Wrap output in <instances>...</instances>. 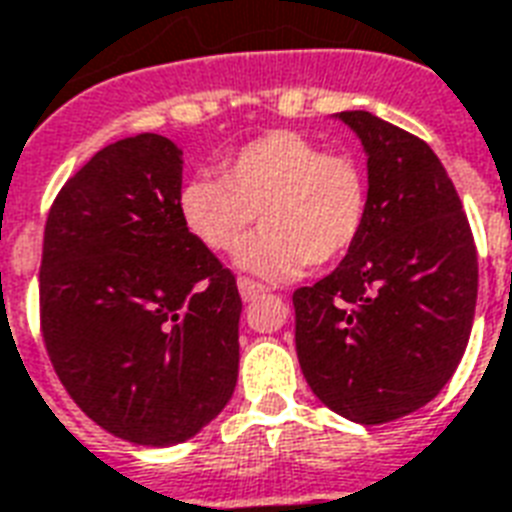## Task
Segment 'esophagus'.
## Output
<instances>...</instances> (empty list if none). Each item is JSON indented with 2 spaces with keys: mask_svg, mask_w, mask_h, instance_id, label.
Here are the masks:
<instances>
[{
  "mask_svg": "<svg viewBox=\"0 0 512 512\" xmlns=\"http://www.w3.org/2000/svg\"><path fill=\"white\" fill-rule=\"evenodd\" d=\"M265 287L263 284H257V282H252V279H239V295H241V300H255V298H260V295H265Z\"/></svg>",
  "mask_w": 512,
  "mask_h": 512,
  "instance_id": "34e87169",
  "label": "esophagus"
}]
</instances>
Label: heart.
Masks as SVG:
<instances>
[{
    "instance_id": "1",
    "label": "heart",
    "mask_w": 512,
    "mask_h": 512,
    "mask_svg": "<svg viewBox=\"0 0 512 512\" xmlns=\"http://www.w3.org/2000/svg\"><path fill=\"white\" fill-rule=\"evenodd\" d=\"M190 177L177 193L185 230L214 255H230L260 279L287 282L311 265L341 260L368 220L365 171L349 152H327L298 131H268Z\"/></svg>"
}]
</instances>
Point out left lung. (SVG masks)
I'll list each match as a JSON object with an SVG mask.
<instances>
[{"label": "left lung", "mask_w": 512, "mask_h": 512, "mask_svg": "<svg viewBox=\"0 0 512 512\" xmlns=\"http://www.w3.org/2000/svg\"><path fill=\"white\" fill-rule=\"evenodd\" d=\"M368 155V220L341 265L295 303L311 392L357 424L403 419L454 376L473 330L478 255L438 155L365 109L338 112Z\"/></svg>", "instance_id": "obj_1"}]
</instances>
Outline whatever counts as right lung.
<instances>
[{
	"label": "right lung",
	"mask_w": 512,
	"mask_h": 512,
	"mask_svg": "<svg viewBox=\"0 0 512 512\" xmlns=\"http://www.w3.org/2000/svg\"><path fill=\"white\" fill-rule=\"evenodd\" d=\"M182 150L136 134L93 155L48 214L39 306L61 384L136 446H177L239 378L236 279L179 220Z\"/></svg>",
	"instance_id": "add662e5"
}]
</instances>
